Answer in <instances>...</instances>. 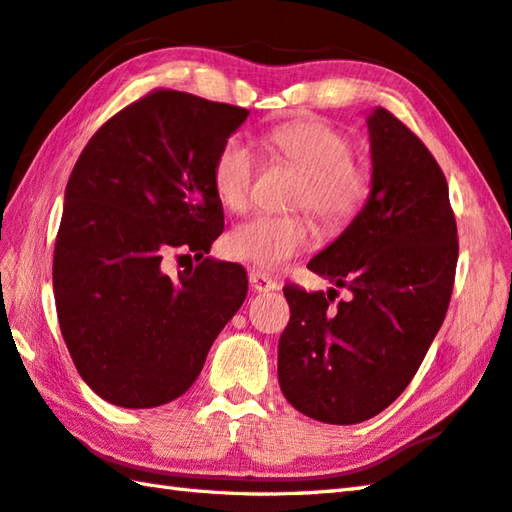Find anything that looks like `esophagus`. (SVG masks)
Masks as SVG:
<instances>
[{
    "label": "esophagus",
    "instance_id": "34e87169",
    "mask_svg": "<svg viewBox=\"0 0 512 512\" xmlns=\"http://www.w3.org/2000/svg\"><path fill=\"white\" fill-rule=\"evenodd\" d=\"M248 281H250V288L255 292H268V290L279 288L277 281L273 277H268L266 273H262V270H253V273L248 275Z\"/></svg>",
    "mask_w": 512,
    "mask_h": 512
}]
</instances>
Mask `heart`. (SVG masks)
<instances>
[{"instance_id": "heart-1", "label": "heart", "mask_w": 512, "mask_h": 512, "mask_svg": "<svg viewBox=\"0 0 512 512\" xmlns=\"http://www.w3.org/2000/svg\"><path fill=\"white\" fill-rule=\"evenodd\" d=\"M270 151L301 171L292 206L308 209L328 231L354 222L372 198L374 178L363 160L352 156V140L317 116L281 123L266 134ZM255 154L242 138H226L211 165L213 191L226 209L242 211L250 200ZM312 224L306 215H255L226 237V253L262 270H277L306 253Z\"/></svg>"}]
</instances>
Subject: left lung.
Instances as JSON below:
<instances>
[{"label":"left lung","mask_w":512,"mask_h":512,"mask_svg":"<svg viewBox=\"0 0 512 512\" xmlns=\"http://www.w3.org/2000/svg\"><path fill=\"white\" fill-rule=\"evenodd\" d=\"M367 127L372 198L308 264L352 299L334 306V288H284L279 385L297 411L328 424L374 418L405 391L447 314L460 250L447 178L431 151L385 107Z\"/></svg>","instance_id":"1"}]
</instances>
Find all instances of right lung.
Segmentation results:
<instances>
[{
	"label": "right lung",
	"instance_id": "1",
	"mask_svg": "<svg viewBox=\"0 0 512 512\" xmlns=\"http://www.w3.org/2000/svg\"><path fill=\"white\" fill-rule=\"evenodd\" d=\"M246 116L160 88L103 123L76 160L54 242V301L81 378L112 405L182 396L246 299V270L206 257L224 231L211 165ZM171 252L196 257L178 280L159 268Z\"/></svg>",
	"mask_w": 512,
	"mask_h": 512
}]
</instances>
